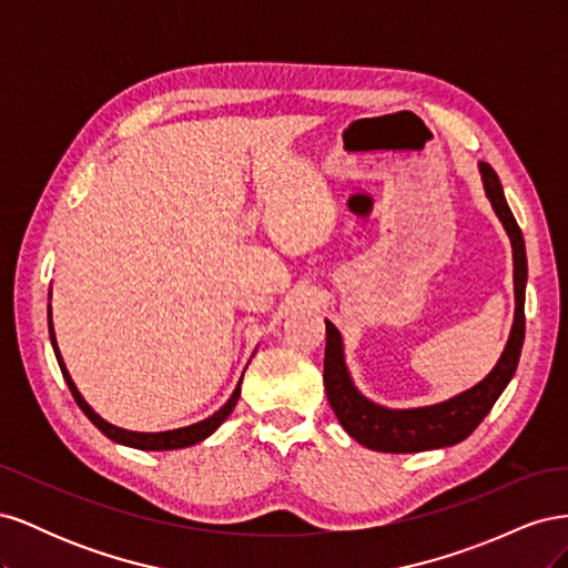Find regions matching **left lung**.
<instances>
[{
  "mask_svg": "<svg viewBox=\"0 0 568 568\" xmlns=\"http://www.w3.org/2000/svg\"><path fill=\"white\" fill-rule=\"evenodd\" d=\"M478 168L480 178H484L486 194L493 203V211L503 220L514 248V294H517V313H514V324L505 353L497 359V365L484 382L455 395L450 400L415 409H388L382 405H374L353 386L346 363H343L341 334L332 322H326V398H329V405L336 412L341 426L346 428L357 443H363L365 448L379 453H419L432 448H445V445H455L464 440L480 422H484L495 400L500 398V393L511 382L514 372H517L526 334L524 301L528 265L524 234L509 211L500 178H497V173L488 163H478Z\"/></svg>",
  "mask_w": 568,
  "mask_h": 568,
  "instance_id": "left-lung-1",
  "label": "left lung"
}]
</instances>
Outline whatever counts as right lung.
Segmentation results:
<instances>
[{"label":"right lung","mask_w":568,"mask_h":568,"mask_svg":"<svg viewBox=\"0 0 568 568\" xmlns=\"http://www.w3.org/2000/svg\"><path fill=\"white\" fill-rule=\"evenodd\" d=\"M47 313H49V338H51V348H54V355H57V359H59L61 374H63V379H65L68 388H71L78 407L84 412V415H88V419L99 428L101 434L109 436V438L115 440V443L130 445V448H136V450H180V448H189V445H194V443H201L203 438H209V436L215 432V428L232 415V409H234V405H236V400H239V395H242V382H239L236 388H234V393H232V398H230L225 405H222L213 417L203 419V422H199V424H192V426L175 428V432H161V434L125 432V428H118V426H113V424L101 419V417L97 415V412H94L88 403H84V398L80 395V390L75 388V384H73V379H71V374H68V369H65V365H63V359H61V353H59V346H57V336H54V326H51V307H49Z\"/></svg>","instance_id":"add662e5"}]
</instances>
